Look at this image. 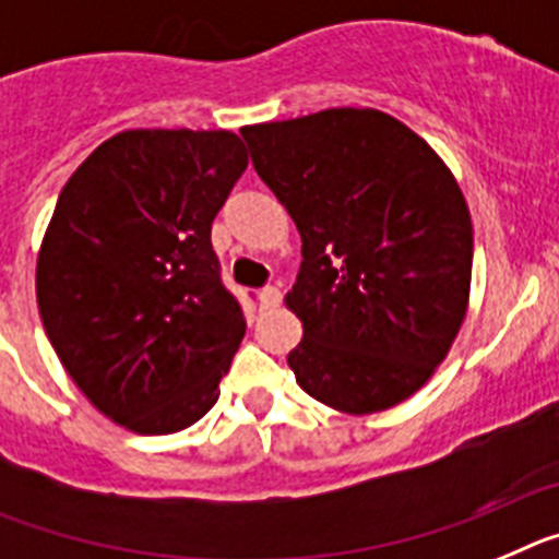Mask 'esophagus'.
Returning a JSON list of instances; mask_svg holds the SVG:
<instances>
[{"instance_id": "obj_1", "label": "esophagus", "mask_w": 559, "mask_h": 559, "mask_svg": "<svg viewBox=\"0 0 559 559\" xmlns=\"http://www.w3.org/2000/svg\"><path fill=\"white\" fill-rule=\"evenodd\" d=\"M259 304H261V309L278 307V304H281V289H278V286H264V289H261V293H259Z\"/></svg>"}]
</instances>
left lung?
Returning <instances> with one entry per match:
<instances>
[{
	"instance_id": "1",
	"label": "left lung",
	"mask_w": 559,
	"mask_h": 559,
	"mask_svg": "<svg viewBox=\"0 0 559 559\" xmlns=\"http://www.w3.org/2000/svg\"><path fill=\"white\" fill-rule=\"evenodd\" d=\"M252 168L300 233L286 307L304 337L286 362L343 414L416 394L467 314L473 222L439 154L377 109L245 126Z\"/></svg>"
}]
</instances>
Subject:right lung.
<instances>
[{"mask_svg": "<svg viewBox=\"0 0 559 559\" xmlns=\"http://www.w3.org/2000/svg\"><path fill=\"white\" fill-rule=\"evenodd\" d=\"M245 168L239 134L132 129L58 193L38 312L72 382L134 433H177L219 400L247 323L211 225Z\"/></svg>", "mask_w": 559, "mask_h": 559, "instance_id": "1", "label": "right lung"}]
</instances>
